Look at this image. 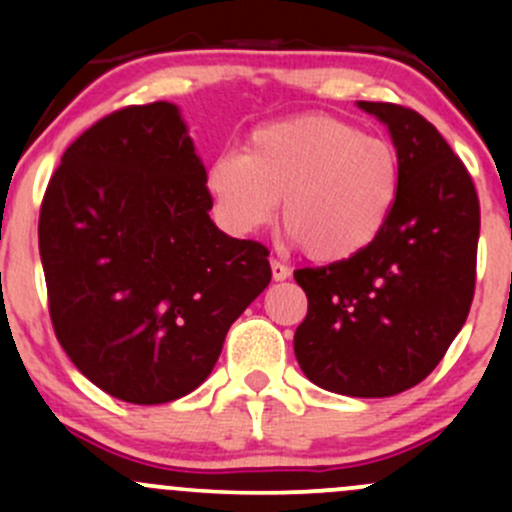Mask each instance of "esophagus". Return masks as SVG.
I'll list each match as a JSON object with an SVG mask.
<instances>
[{
  "mask_svg": "<svg viewBox=\"0 0 512 512\" xmlns=\"http://www.w3.org/2000/svg\"><path fill=\"white\" fill-rule=\"evenodd\" d=\"M270 267H272V280L275 282H282L289 277V267L282 265L280 260H270Z\"/></svg>",
  "mask_w": 512,
  "mask_h": 512,
  "instance_id": "obj_1",
  "label": "esophagus"
}]
</instances>
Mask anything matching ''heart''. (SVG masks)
<instances>
[{
  "mask_svg": "<svg viewBox=\"0 0 512 512\" xmlns=\"http://www.w3.org/2000/svg\"><path fill=\"white\" fill-rule=\"evenodd\" d=\"M205 185L235 235L272 223L282 200L289 237L312 260H352L374 245L401 193L399 153L389 141L327 113L262 126L242 156L210 163Z\"/></svg>",
  "mask_w": 512,
  "mask_h": 512,
  "instance_id": "obj_1",
  "label": "heart"
}]
</instances>
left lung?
<instances>
[{"instance_id":"obj_1","label":"left lung","mask_w":512,"mask_h":512,"mask_svg":"<svg viewBox=\"0 0 512 512\" xmlns=\"http://www.w3.org/2000/svg\"><path fill=\"white\" fill-rule=\"evenodd\" d=\"M391 133L401 193L374 245L294 280L307 317L294 356L312 384L384 399L426 379L466 324L476 289L480 205L471 175L436 126L396 103L359 101Z\"/></svg>"}]
</instances>
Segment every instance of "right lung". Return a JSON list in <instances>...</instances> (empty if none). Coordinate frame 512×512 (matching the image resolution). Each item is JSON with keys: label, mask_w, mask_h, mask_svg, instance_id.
<instances>
[{"label": "right lung", "mask_w": 512, "mask_h": 512, "mask_svg": "<svg viewBox=\"0 0 512 512\" xmlns=\"http://www.w3.org/2000/svg\"><path fill=\"white\" fill-rule=\"evenodd\" d=\"M205 175L178 106L156 101L81 133L44 193L39 255L56 339L128 404L198 389L230 324L272 280L265 245L210 220Z\"/></svg>", "instance_id": "1"}]
</instances>
